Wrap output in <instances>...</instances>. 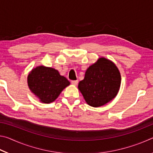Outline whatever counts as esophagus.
<instances>
[{"mask_svg": "<svg viewBox=\"0 0 153 153\" xmlns=\"http://www.w3.org/2000/svg\"><path fill=\"white\" fill-rule=\"evenodd\" d=\"M77 83H78V81H77V80H72L71 81V84L73 85H75V86L77 84Z\"/></svg>", "mask_w": 153, "mask_h": 153, "instance_id": "esophagus-1", "label": "esophagus"}]
</instances>
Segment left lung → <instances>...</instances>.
I'll use <instances>...</instances> for the list:
<instances>
[{"label":"left lung","instance_id":"left-lung-1","mask_svg":"<svg viewBox=\"0 0 153 153\" xmlns=\"http://www.w3.org/2000/svg\"><path fill=\"white\" fill-rule=\"evenodd\" d=\"M121 84V75L113 62L100 58L90 66L78 88L89 105L100 107L111 101L117 94Z\"/></svg>","mask_w":153,"mask_h":153}]
</instances>
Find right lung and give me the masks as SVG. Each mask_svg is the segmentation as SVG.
<instances>
[{
	"label": "right lung",
	"instance_id": "1",
	"mask_svg": "<svg viewBox=\"0 0 153 153\" xmlns=\"http://www.w3.org/2000/svg\"><path fill=\"white\" fill-rule=\"evenodd\" d=\"M27 83L31 91L44 103L55 101L62 90L70 84L57 70L44 66L32 69L28 75Z\"/></svg>",
	"mask_w": 153,
	"mask_h": 153
}]
</instances>
